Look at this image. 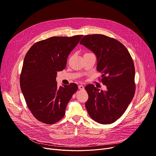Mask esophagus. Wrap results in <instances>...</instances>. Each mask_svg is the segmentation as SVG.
Wrapping results in <instances>:
<instances>
[{"instance_id": "obj_1", "label": "esophagus", "mask_w": 156, "mask_h": 156, "mask_svg": "<svg viewBox=\"0 0 156 156\" xmlns=\"http://www.w3.org/2000/svg\"><path fill=\"white\" fill-rule=\"evenodd\" d=\"M78 88L80 89V90H83V89H84V87L82 85H80L78 86Z\"/></svg>"}]
</instances>
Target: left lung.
Returning a JSON list of instances; mask_svg holds the SVG:
<instances>
[{
	"label": "left lung",
	"instance_id": "left-lung-1",
	"mask_svg": "<svg viewBox=\"0 0 156 156\" xmlns=\"http://www.w3.org/2000/svg\"><path fill=\"white\" fill-rule=\"evenodd\" d=\"M80 44L97 57V69L101 72L106 91L92 84L85 89L88 95L85 107L89 116L99 123L111 124L126 110L135 92V66L127 48L118 40L104 35H88Z\"/></svg>",
	"mask_w": 156,
	"mask_h": 156
}]
</instances>
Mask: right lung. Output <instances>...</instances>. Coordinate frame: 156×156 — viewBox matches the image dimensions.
<instances>
[{
    "label": "right lung",
    "instance_id": "right-lung-1",
    "mask_svg": "<svg viewBox=\"0 0 156 156\" xmlns=\"http://www.w3.org/2000/svg\"><path fill=\"white\" fill-rule=\"evenodd\" d=\"M83 35L52 37L33 45L24 57L20 87L28 109L39 121L52 125L61 119L75 83L57 87V73L66 66L70 52Z\"/></svg>",
    "mask_w": 156,
    "mask_h": 156
}]
</instances>
